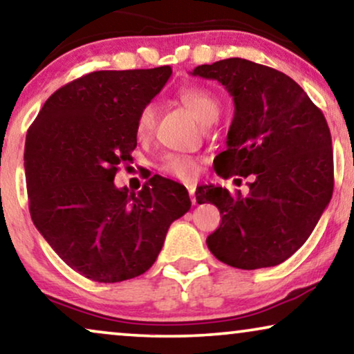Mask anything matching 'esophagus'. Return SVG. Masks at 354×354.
Here are the masks:
<instances>
[{
	"label": "esophagus",
	"instance_id": "obj_1",
	"mask_svg": "<svg viewBox=\"0 0 354 354\" xmlns=\"http://www.w3.org/2000/svg\"><path fill=\"white\" fill-rule=\"evenodd\" d=\"M187 191H189V196H191V202L192 204H197V199H196V186H192V185H189L187 186Z\"/></svg>",
	"mask_w": 354,
	"mask_h": 354
}]
</instances>
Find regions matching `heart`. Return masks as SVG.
I'll use <instances>...</instances> for the list:
<instances>
[{
  "instance_id": "b5f03b06",
  "label": "heart",
  "mask_w": 354,
  "mask_h": 354,
  "mask_svg": "<svg viewBox=\"0 0 354 354\" xmlns=\"http://www.w3.org/2000/svg\"><path fill=\"white\" fill-rule=\"evenodd\" d=\"M180 100L189 108L197 120L201 122H209L210 120L218 116L220 103L214 93L209 88L204 87H186L180 92ZM155 116H157V108L153 103L145 105L142 110L139 111L138 122H136V133H138L139 139H149L153 133L155 128ZM163 173L169 174V176L178 178L183 181H192L199 173V163L196 158L189 157V155L181 153H167L162 158L160 163Z\"/></svg>"
}]
</instances>
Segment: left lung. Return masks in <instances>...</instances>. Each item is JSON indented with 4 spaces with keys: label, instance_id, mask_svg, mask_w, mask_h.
Segmentation results:
<instances>
[{
    "label": "left lung",
    "instance_id": "1",
    "mask_svg": "<svg viewBox=\"0 0 354 354\" xmlns=\"http://www.w3.org/2000/svg\"><path fill=\"white\" fill-rule=\"evenodd\" d=\"M191 74L218 81L234 102L216 174H252L248 196L212 185L196 191L197 204L210 202L221 215L207 246L243 270L279 266L303 246L332 199V138L324 113L293 79L252 61L221 59Z\"/></svg>",
    "mask_w": 354,
    "mask_h": 354
}]
</instances>
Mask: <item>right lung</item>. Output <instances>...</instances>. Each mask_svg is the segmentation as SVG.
<instances>
[{
    "instance_id": "1",
    "label": "right lung",
    "mask_w": 354,
    "mask_h": 354,
    "mask_svg": "<svg viewBox=\"0 0 354 354\" xmlns=\"http://www.w3.org/2000/svg\"><path fill=\"white\" fill-rule=\"evenodd\" d=\"M169 75V66L86 74L58 88L27 131L32 221L86 279L116 283L142 275L169 225L191 209L186 187L158 174L138 192L113 181L118 165L133 160L139 111Z\"/></svg>"
}]
</instances>
